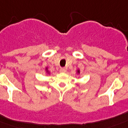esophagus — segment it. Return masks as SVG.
<instances>
[{
    "instance_id": "obj_1",
    "label": "esophagus",
    "mask_w": 128,
    "mask_h": 128,
    "mask_svg": "<svg viewBox=\"0 0 128 128\" xmlns=\"http://www.w3.org/2000/svg\"><path fill=\"white\" fill-rule=\"evenodd\" d=\"M59 71H60L61 73H65V72L67 71V69H65V68H61Z\"/></svg>"
}]
</instances>
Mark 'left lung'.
Here are the masks:
<instances>
[{"label": "left lung", "mask_w": 128, "mask_h": 128, "mask_svg": "<svg viewBox=\"0 0 128 128\" xmlns=\"http://www.w3.org/2000/svg\"><path fill=\"white\" fill-rule=\"evenodd\" d=\"M77 73H78V75H79V74H80V69H78V70H77Z\"/></svg>", "instance_id": "left-lung-1"}]
</instances>
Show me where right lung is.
Wrapping results in <instances>:
<instances>
[{
    "label": "right lung",
    "instance_id": "right-lung-1",
    "mask_svg": "<svg viewBox=\"0 0 128 128\" xmlns=\"http://www.w3.org/2000/svg\"><path fill=\"white\" fill-rule=\"evenodd\" d=\"M45 72H46V73H47V74H48V75H49V74H50V71H48V67H45Z\"/></svg>",
    "mask_w": 128,
    "mask_h": 128
}]
</instances>
